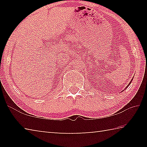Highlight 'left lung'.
<instances>
[{
  "label": "left lung",
  "mask_w": 147,
  "mask_h": 147,
  "mask_svg": "<svg viewBox=\"0 0 147 147\" xmlns=\"http://www.w3.org/2000/svg\"><path fill=\"white\" fill-rule=\"evenodd\" d=\"M130 83H131V82H130V83H129V84H128V86H129V85H130ZM128 86L127 87H128Z\"/></svg>",
  "instance_id": "8db88e82"
}]
</instances>
